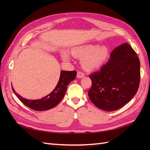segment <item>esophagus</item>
Masks as SVG:
<instances>
[{
  "label": "esophagus",
  "mask_w": 150,
  "mask_h": 150,
  "mask_svg": "<svg viewBox=\"0 0 150 150\" xmlns=\"http://www.w3.org/2000/svg\"><path fill=\"white\" fill-rule=\"evenodd\" d=\"M84 76V74L83 73V72L78 71V73H77V78H83Z\"/></svg>",
  "instance_id": "esophagus-1"
}]
</instances>
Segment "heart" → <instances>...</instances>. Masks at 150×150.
I'll return each instance as SVG.
<instances>
[{
  "instance_id": "heart-1",
  "label": "heart",
  "mask_w": 150,
  "mask_h": 150,
  "mask_svg": "<svg viewBox=\"0 0 150 150\" xmlns=\"http://www.w3.org/2000/svg\"><path fill=\"white\" fill-rule=\"evenodd\" d=\"M71 52L76 57H82L81 65L84 69L92 71L101 67L107 61L110 51L106 46L90 44L74 47ZM61 56L64 61L69 60L70 57L67 52H62Z\"/></svg>"
}]
</instances>
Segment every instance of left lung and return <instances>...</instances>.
<instances>
[{"label": "left lung", "mask_w": 150, "mask_h": 150, "mask_svg": "<svg viewBox=\"0 0 150 150\" xmlns=\"http://www.w3.org/2000/svg\"><path fill=\"white\" fill-rule=\"evenodd\" d=\"M92 86L88 96L101 110H118L137 93L140 81V62L128 43L115 48L110 59L99 71L89 75Z\"/></svg>", "instance_id": "left-lung-1"}]
</instances>
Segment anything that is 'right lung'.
<instances>
[{"mask_svg": "<svg viewBox=\"0 0 150 150\" xmlns=\"http://www.w3.org/2000/svg\"><path fill=\"white\" fill-rule=\"evenodd\" d=\"M76 74L77 72L76 71H62L61 72L59 80L56 88L51 93L40 99H36V100L30 99L29 100V99L22 98L19 94H18L13 88H12V89L16 96L25 106L35 111H46L57 106L59 103L62 100L66 92L67 86L72 81L75 79Z\"/></svg>", "mask_w": 150, "mask_h": 150, "instance_id": "add662e5", "label": "right lung"}]
</instances>
